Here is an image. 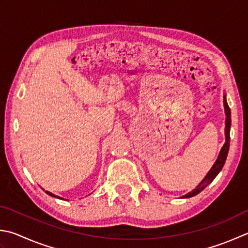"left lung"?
Returning a JSON list of instances; mask_svg holds the SVG:
<instances>
[{
	"label": "left lung",
	"mask_w": 248,
	"mask_h": 248,
	"mask_svg": "<svg viewBox=\"0 0 248 248\" xmlns=\"http://www.w3.org/2000/svg\"><path fill=\"white\" fill-rule=\"evenodd\" d=\"M223 106H225V112H226V129H225L226 142L222 146L220 152H219V155L217 157L216 162H215V164L211 168V170L207 172V175L205 176V178L200 182V185L197 186V188L193 189L188 194L184 195L182 198L186 199V198H191L199 194L201 191H203L215 178H216V176L219 174V171L222 170L223 165H225V162L227 160V155L229 152V147H230V127H231V110L228 106L226 95L223 96Z\"/></svg>",
	"instance_id": "8db88e82"
}]
</instances>
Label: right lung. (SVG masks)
I'll return each instance as SVG.
<instances>
[{
    "instance_id": "right-lung-1",
    "label": "right lung",
    "mask_w": 248,
    "mask_h": 248,
    "mask_svg": "<svg viewBox=\"0 0 248 248\" xmlns=\"http://www.w3.org/2000/svg\"><path fill=\"white\" fill-rule=\"evenodd\" d=\"M46 193H47L48 195H50V197H54V198H57V199H62V198H59V197H57V195H55V194H53V193H50V192H48V191H45Z\"/></svg>"
}]
</instances>
